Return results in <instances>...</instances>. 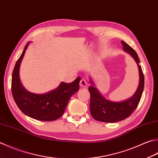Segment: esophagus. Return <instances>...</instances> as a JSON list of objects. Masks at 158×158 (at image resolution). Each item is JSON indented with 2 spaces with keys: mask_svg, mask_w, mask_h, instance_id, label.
Returning a JSON list of instances; mask_svg holds the SVG:
<instances>
[{
  "mask_svg": "<svg viewBox=\"0 0 158 158\" xmlns=\"http://www.w3.org/2000/svg\"><path fill=\"white\" fill-rule=\"evenodd\" d=\"M87 85V80L85 79H82L80 80V86L81 87H86Z\"/></svg>",
  "mask_w": 158,
  "mask_h": 158,
  "instance_id": "1",
  "label": "esophagus"
}]
</instances>
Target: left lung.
Here are the masks:
<instances>
[{
  "instance_id": "left-lung-1",
  "label": "left lung",
  "mask_w": 158,
  "mask_h": 158,
  "mask_svg": "<svg viewBox=\"0 0 158 158\" xmlns=\"http://www.w3.org/2000/svg\"><path fill=\"white\" fill-rule=\"evenodd\" d=\"M124 51L129 53L134 59L138 67L139 84L133 96L120 102H113L106 99L95 85L91 78H89L91 85L89 87L90 92V112L95 120L104 123H116L129 117L137 108L141 99L144 90V78L141 66L139 65V59L135 50L129 45L121 41Z\"/></svg>"
}]
</instances>
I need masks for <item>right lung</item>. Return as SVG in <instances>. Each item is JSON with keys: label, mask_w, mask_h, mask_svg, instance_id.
Here are the masks:
<instances>
[{"label": "right lung", "mask_w": 158, "mask_h": 158, "mask_svg": "<svg viewBox=\"0 0 158 158\" xmlns=\"http://www.w3.org/2000/svg\"><path fill=\"white\" fill-rule=\"evenodd\" d=\"M30 42L24 48L15 64L11 78V92L15 102L23 114L41 121H53L60 118L70 98L79 90L80 77L71 83L62 82L58 87L43 94H34L23 87L20 79V67Z\"/></svg>", "instance_id": "1"}]
</instances>
